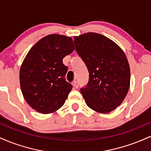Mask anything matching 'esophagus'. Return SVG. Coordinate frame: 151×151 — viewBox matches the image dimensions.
<instances>
[{
    "instance_id": "esophagus-1",
    "label": "esophagus",
    "mask_w": 151,
    "mask_h": 151,
    "mask_svg": "<svg viewBox=\"0 0 151 151\" xmlns=\"http://www.w3.org/2000/svg\"><path fill=\"white\" fill-rule=\"evenodd\" d=\"M72 85H73V86H74V88H75V89H77L78 86H79V84H78V81H74V82L72 83Z\"/></svg>"
}]
</instances>
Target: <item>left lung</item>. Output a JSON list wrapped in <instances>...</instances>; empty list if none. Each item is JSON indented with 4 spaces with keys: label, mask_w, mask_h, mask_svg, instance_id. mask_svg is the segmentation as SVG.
I'll return each instance as SVG.
<instances>
[{
    "label": "left lung",
    "mask_w": 151,
    "mask_h": 151,
    "mask_svg": "<svg viewBox=\"0 0 151 151\" xmlns=\"http://www.w3.org/2000/svg\"><path fill=\"white\" fill-rule=\"evenodd\" d=\"M74 45L89 73L80 89L86 105L106 114L122 103L129 89L130 67L125 53L108 37L96 32L75 36Z\"/></svg>",
    "instance_id": "obj_1"
}]
</instances>
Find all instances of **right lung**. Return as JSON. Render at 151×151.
<instances>
[{"label": "right lung", "instance_id": "obj_1", "mask_svg": "<svg viewBox=\"0 0 151 151\" xmlns=\"http://www.w3.org/2000/svg\"><path fill=\"white\" fill-rule=\"evenodd\" d=\"M74 50L71 37L49 35L35 43L24 59L20 88L27 103L39 113H53L65 104L72 86L65 80L68 68L62 60Z\"/></svg>", "mask_w": 151, "mask_h": 151}]
</instances>
